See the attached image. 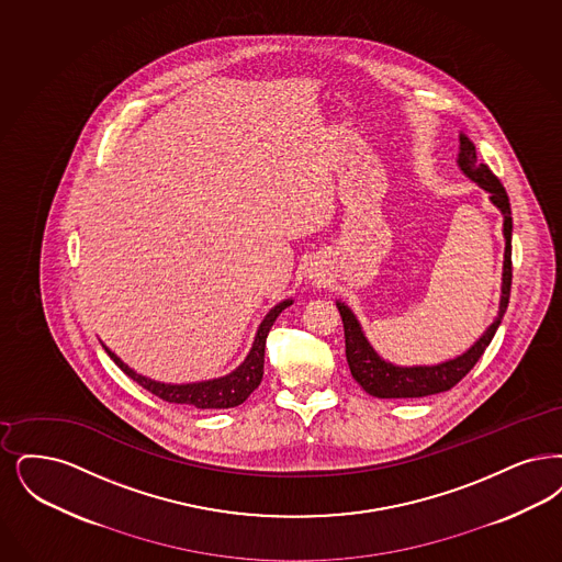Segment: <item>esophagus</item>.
Instances as JSON below:
<instances>
[{
	"label": "esophagus",
	"mask_w": 562,
	"mask_h": 562,
	"mask_svg": "<svg viewBox=\"0 0 562 562\" xmlns=\"http://www.w3.org/2000/svg\"><path fill=\"white\" fill-rule=\"evenodd\" d=\"M314 276H317V273H312V278H314Z\"/></svg>",
	"instance_id": "34e87169"
}]
</instances>
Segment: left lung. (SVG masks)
<instances>
[{
  "label": "left lung",
  "instance_id": "left-lung-1",
  "mask_svg": "<svg viewBox=\"0 0 562 562\" xmlns=\"http://www.w3.org/2000/svg\"><path fill=\"white\" fill-rule=\"evenodd\" d=\"M462 171L476 181L483 190L492 194V202L504 215V236H506V252H504V278H502V301H499V314L494 324L485 330V335L479 338L471 349L456 358V360L439 363V366H416V368H400L393 363L381 360L374 349L368 345L366 337L361 335L360 324L351 310L342 303H337L338 314L342 317L345 328V353L347 363L353 374V379L360 382L361 389L379 400H397V397H427L435 393L449 391L462 381L479 358L490 347L495 330L506 314L508 301H510V286H513V215H510V201L506 194V188L497 180L494 171L476 160L474 144L467 135H460V158H458Z\"/></svg>",
  "mask_w": 562,
  "mask_h": 562
}]
</instances>
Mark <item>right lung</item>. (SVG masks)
Here are the masks:
<instances>
[{
	"label": "right lung",
	"mask_w": 562,
	"mask_h": 562,
	"mask_svg": "<svg viewBox=\"0 0 562 562\" xmlns=\"http://www.w3.org/2000/svg\"><path fill=\"white\" fill-rule=\"evenodd\" d=\"M292 305V301H284L280 305H276L270 314L266 315V319L259 326L257 338L252 342V349L248 353L245 363L234 370L232 374H227L224 379L217 381L194 382V384H160V382L150 381L146 376L135 374L132 368H127L123 361L114 356L113 351L106 353L111 356V360L137 384H142L146 391H150L153 395L160 397L162 402L169 404L194 405L201 409H222V407H234L247 402L248 395L261 384L263 379V363H266V340L270 335L271 326L276 322V317L282 314V310H286Z\"/></svg>",
	"instance_id": "obj_1"
}]
</instances>
